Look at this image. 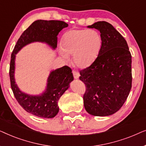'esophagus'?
<instances>
[{
	"instance_id": "34e87169",
	"label": "esophagus",
	"mask_w": 146,
	"mask_h": 146,
	"mask_svg": "<svg viewBox=\"0 0 146 146\" xmlns=\"http://www.w3.org/2000/svg\"><path fill=\"white\" fill-rule=\"evenodd\" d=\"M72 73H73L74 78L75 79L79 78V77H80V74H79V72H76V71L73 70V71H72Z\"/></svg>"
}]
</instances>
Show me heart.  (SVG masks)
<instances>
[{"label":"heart","mask_w":146,"mask_h":146,"mask_svg":"<svg viewBox=\"0 0 146 146\" xmlns=\"http://www.w3.org/2000/svg\"><path fill=\"white\" fill-rule=\"evenodd\" d=\"M102 46V38L94 29H72L64 34L60 54L65 61L72 55L77 67L86 68L96 60Z\"/></svg>","instance_id":"heart-1"}]
</instances>
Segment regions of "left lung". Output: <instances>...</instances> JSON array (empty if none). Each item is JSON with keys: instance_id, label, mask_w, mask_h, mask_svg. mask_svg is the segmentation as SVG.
Listing matches in <instances>:
<instances>
[{"instance_id": "1", "label": "left lung", "mask_w": 146, "mask_h": 146, "mask_svg": "<svg viewBox=\"0 0 146 146\" xmlns=\"http://www.w3.org/2000/svg\"><path fill=\"white\" fill-rule=\"evenodd\" d=\"M89 29L98 30L102 46L96 60L80 71L86 86L84 106L90 114L107 116L122 106L131 88V55L127 42L111 24L99 21Z\"/></svg>"}]
</instances>
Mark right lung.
Segmentation results:
<instances>
[{
    "label": "right lung",
    "instance_id": "1",
    "mask_svg": "<svg viewBox=\"0 0 146 146\" xmlns=\"http://www.w3.org/2000/svg\"><path fill=\"white\" fill-rule=\"evenodd\" d=\"M68 26V25L64 21L37 20L23 32L11 54L9 76L13 94L19 104L27 112L36 116L52 118L58 113V102L65 91L68 89L70 83L74 80L72 70L70 67L64 66L52 70L47 79L44 92L40 95H30L22 92L16 84V54L24 46L35 42L46 43L55 50L57 47L58 35Z\"/></svg>",
    "mask_w": 146,
    "mask_h": 146
}]
</instances>
